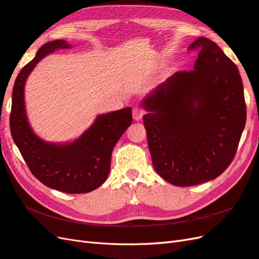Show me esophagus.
Wrapping results in <instances>:
<instances>
[{
  "instance_id": "34e87169",
  "label": "esophagus",
  "mask_w": 259,
  "mask_h": 259,
  "mask_svg": "<svg viewBox=\"0 0 259 259\" xmlns=\"http://www.w3.org/2000/svg\"><path fill=\"white\" fill-rule=\"evenodd\" d=\"M144 114H145V111L141 108V106H136V108L133 109V118L135 121H141Z\"/></svg>"
}]
</instances>
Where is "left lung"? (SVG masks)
Listing matches in <instances>:
<instances>
[{
  "label": "left lung",
  "instance_id": "obj_1",
  "mask_svg": "<svg viewBox=\"0 0 259 259\" xmlns=\"http://www.w3.org/2000/svg\"><path fill=\"white\" fill-rule=\"evenodd\" d=\"M197 48L193 70L176 72L142 102L153 166L178 187L219 177L234 159L246 123L236 65L205 37L189 46Z\"/></svg>",
  "mask_w": 259,
  "mask_h": 259
}]
</instances>
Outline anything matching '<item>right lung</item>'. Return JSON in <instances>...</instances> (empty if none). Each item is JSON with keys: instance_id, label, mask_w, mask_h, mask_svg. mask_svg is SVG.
Returning a JSON list of instances; mask_svg holds the SVG:
<instances>
[{"instance_id": "obj_1", "label": "right lung", "mask_w": 259, "mask_h": 259, "mask_svg": "<svg viewBox=\"0 0 259 259\" xmlns=\"http://www.w3.org/2000/svg\"><path fill=\"white\" fill-rule=\"evenodd\" d=\"M66 48L70 45L62 39L46 42L18 73L12 94L10 127L30 172L41 184L66 193H87L108 178L112 150L133 118L131 108L98 115L83 134L67 144L48 143L34 133L25 109V82L44 57Z\"/></svg>"}]
</instances>
